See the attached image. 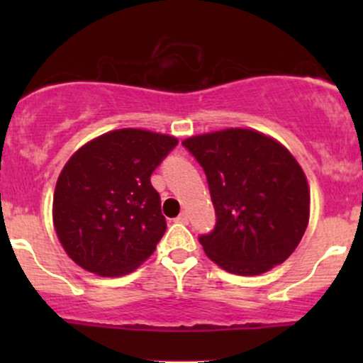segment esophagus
<instances>
[{"instance_id": "1", "label": "esophagus", "mask_w": 363, "mask_h": 363, "mask_svg": "<svg viewBox=\"0 0 363 363\" xmlns=\"http://www.w3.org/2000/svg\"><path fill=\"white\" fill-rule=\"evenodd\" d=\"M177 222H181V223L189 222V215H187V211H181V215L177 216Z\"/></svg>"}]
</instances>
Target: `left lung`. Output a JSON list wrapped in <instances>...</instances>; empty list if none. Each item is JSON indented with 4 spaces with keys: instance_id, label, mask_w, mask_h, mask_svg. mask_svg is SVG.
I'll return each instance as SVG.
<instances>
[{
    "instance_id": "obj_1",
    "label": "left lung",
    "mask_w": 363,
    "mask_h": 363,
    "mask_svg": "<svg viewBox=\"0 0 363 363\" xmlns=\"http://www.w3.org/2000/svg\"><path fill=\"white\" fill-rule=\"evenodd\" d=\"M182 145L205 170L215 206V230L199 237L206 256L239 277L289 259L311 215L307 177L289 148L245 128L196 135Z\"/></svg>"
}]
</instances>
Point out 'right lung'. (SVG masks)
Wrapping results in <instances>:
<instances>
[{
  "label": "right lung",
  "mask_w": 363,
  "mask_h": 363,
  "mask_svg": "<svg viewBox=\"0 0 363 363\" xmlns=\"http://www.w3.org/2000/svg\"><path fill=\"white\" fill-rule=\"evenodd\" d=\"M176 145V136L124 128L69 157L54 189L52 223L80 268L123 277L152 256L167 223L150 176Z\"/></svg>",
  "instance_id": "1"
}]
</instances>
